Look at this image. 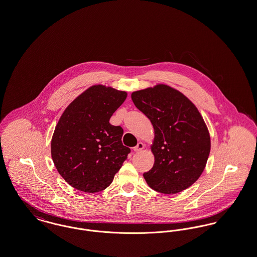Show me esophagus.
Masks as SVG:
<instances>
[{
    "instance_id": "obj_1",
    "label": "esophagus",
    "mask_w": 257,
    "mask_h": 257,
    "mask_svg": "<svg viewBox=\"0 0 257 257\" xmlns=\"http://www.w3.org/2000/svg\"><path fill=\"white\" fill-rule=\"evenodd\" d=\"M145 148V145L143 143H138V145L134 147V151L136 152H139L141 150H143Z\"/></svg>"
}]
</instances>
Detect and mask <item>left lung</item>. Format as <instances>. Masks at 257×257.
<instances>
[{
	"instance_id": "8db88e82",
	"label": "left lung",
	"mask_w": 257,
	"mask_h": 257,
	"mask_svg": "<svg viewBox=\"0 0 257 257\" xmlns=\"http://www.w3.org/2000/svg\"><path fill=\"white\" fill-rule=\"evenodd\" d=\"M131 98L154 128L150 149L155 162L144 173L147 185L167 195L188 189L204 171L211 149L206 123L196 105L165 84L134 91Z\"/></svg>"
}]
</instances>
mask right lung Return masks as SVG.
Segmentation results:
<instances>
[{
	"mask_svg": "<svg viewBox=\"0 0 257 257\" xmlns=\"http://www.w3.org/2000/svg\"><path fill=\"white\" fill-rule=\"evenodd\" d=\"M127 92L94 85L74 99L62 112L51 141V155L61 177L86 193L105 190L127 159L123 129L110 123Z\"/></svg>",
	"mask_w": 257,
	"mask_h": 257,
	"instance_id": "1",
	"label": "right lung"
}]
</instances>
